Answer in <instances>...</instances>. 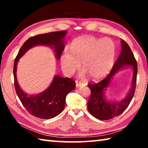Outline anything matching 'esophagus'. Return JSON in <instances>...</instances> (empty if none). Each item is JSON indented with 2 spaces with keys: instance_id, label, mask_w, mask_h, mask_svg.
<instances>
[{
  "instance_id": "obj_1",
  "label": "esophagus",
  "mask_w": 148,
  "mask_h": 148,
  "mask_svg": "<svg viewBox=\"0 0 148 148\" xmlns=\"http://www.w3.org/2000/svg\"><path fill=\"white\" fill-rule=\"evenodd\" d=\"M82 82L81 81H78V80H76V87H79V86H82Z\"/></svg>"
}]
</instances>
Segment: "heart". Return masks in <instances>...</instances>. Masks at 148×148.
<instances>
[{
  "label": "heart",
  "instance_id": "1",
  "mask_svg": "<svg viewBox=\"0 0 148 148\" xmlns=\"http://www.w3.org/2000/svg\"><path fill=\"white\" fill-rule=\"evenodd\" d=\"M116 53V44L111 39L82 37L73 42L71 51L62 54L61 66L66 72L73 73L82 64V70L91 79H99L111 70Z\"/></svg>",
  "mask_w": 148,
  "mask_h": 148
}]
</instances>
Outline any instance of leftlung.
Listing matches in <instances>:
<instances>
[{
	"instance_id": "left-lung-1",
	"label": "left lung",
	"mask_w": 148,
	"mask_h": 148,
	"mask_svg": "<svg viewBox=\"0 0 148 148\" xmlns=\"http://www.w3.org/2000/svg\"><path fill=\"white\" fill-rule=\"evenodd\" d=\"M131 65L134 68L132 88L123 101L114 103L106 101L103 91L109 84L114 74L125 65ZM138 72L137 62L127 43L121 40V51L115 62L110 74L99 82H91L88 84L91 93L87 102V109L92 116L100 120H108L119 116L123 112L131 102L136 89Z\"/></svg>"
}]
</instances>
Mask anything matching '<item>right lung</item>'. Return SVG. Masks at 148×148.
Segmentation results:
<instances>
[{
    "instance_id": "right-lung-1",
    "label": "right lung",
    "mask_w": 148,
    "mask_h": 148,
    "mask_svg": "<svg viewBox=\"0 0 148 148\" xmlns=\"http://www.w3.org/2000/svg\"><path fill=\"white\" fill-rule=\"evenodd\" d=\"M66 34V31H61L32 36L25 42L15 59L13 72L16 92L25 108L29 114L38 118L51 119L61 113L64 108L66 95L76 87V83L73 79L56 76L46 91L36 96H28L18 85L16 77L17 63L27 51L37 45L52 46L56 57L59 59L64 49L63 38Z\"/></svg>"
}]
</instances>
